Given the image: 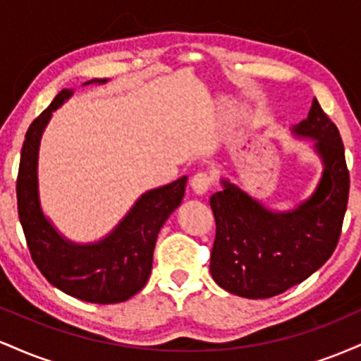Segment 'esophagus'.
<instances>
[{
    "mask_svg": "<svg viewBox=\"0 0 361 361\" xmlns=\"http://www.w3.org/2000/svg\"><path fill=\"white\" fill-rule=\"evenodd\" d=\"M210 185H212V176L205 171L197 173L192 178V190L197 195H205L210 190Z\"/></svg>",
    "mask_w": 361,
    "mask_h": 361,
    "instance_id": "esophagus-1",
    "label": "esophagus"
}]
</instances>
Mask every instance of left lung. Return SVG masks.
Masks as SVG:
<instances>
[{
	"instance_id": "8db88e82",
	"label": "left lung",
	"mask_w": 361,
	"mask_h": 361,
	"mask_svg": "<svg viewBox=\"0 0 361 361\" xmlns=\"http://www.w3.org/2000/svg\"><path fill=\"white\" fill-rule=\"evenodd\" d=\"M314 139L321 181L297 209L271 212L231 181L210 197L215 241L210 273L219 287L246 299H268L309 279L336 250L345 219L350 171L338 127L314 98L307 118L292 128Z\"/></svg>"
}]
</instances>
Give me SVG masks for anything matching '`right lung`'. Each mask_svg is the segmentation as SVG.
<instances>
[{
  "label": "right lung",
  "mask_w": 361,
  "mask_h": 361,
  "mask_svg": "<svg viewBox=\"0 0 361 361\" xmlns=\"http://www.w3.org/2000/svg\"><path fill=\"white\" fill-rule=\"evenodd\" d=\"M105 81L91 80L85 85ZM71 94L73 90H62L25 134L16 178L18 217L32 259L49 283L80 300L117 304L130 299L147 283L157 234L183 200L186 176L144 193L102 241L76 244L62 238L40 207L37 161L40 137L52 111Z\"/></svg>",
  "instance_id": "1"
}]
</instances>
